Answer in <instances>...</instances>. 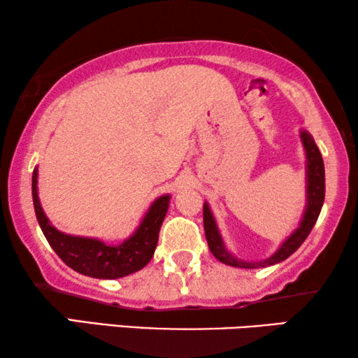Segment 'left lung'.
I'll return each mask as SVG.
<instances>
[{"mask_svg": "<svg viewBox=\"0 0 358 358\" xmlns=\"http://www.w3.org/2000/svg\"><path fill=\"white\" fill-rule=\"evenodd\" d=\"M300 138L303 150H305V182H306V203L305 210H303L301 220L298 227L288 234V236L280 243V246L273 254L261 259V261H244L239 259L228 251L227 244H224L222 233H220L217 220H215L212 208H210L208 202H203V228L205 236H207V243L210 251L220 262L227 264L231 267L239 268H262L273 266L285 261L290 257L298 248L301 246L303 241L308 238V234L315 227L317 217H320L322 203H324V161H322L321 151L317 148L315 140H313L311 134L305 129L300 130Z\"/></svg>", "mask_w": 358, "mask_h": 358, "instance_id": "left-lung-1", "label": "left lung"}]
</instances>
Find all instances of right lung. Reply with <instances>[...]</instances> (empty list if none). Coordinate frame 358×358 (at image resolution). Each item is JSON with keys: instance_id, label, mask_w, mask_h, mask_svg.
I'll return each instance as SVG.
<instances>
[{"instance_id": "obj_1", "label": "right lung", "mask_w": 358, "mask_h": 358, "mask_svg": "<svg viewBox=\"0 0 358 358\" xmlns=\"http://www.w3.org/2000/svg\"><path fill=\"white\" fill-rule=\"evenodd\" d=\"M37 178L38 169L36 168L32 173V200L37 222L48 244L68 267L83 275L114 280L141 271L151 261L158 244L161 224L169 208V194L151 202L140 224L129 238L120 244H107L97 238L75 236L53 227L38 199Z\"/></svg>"}]
</instances>
